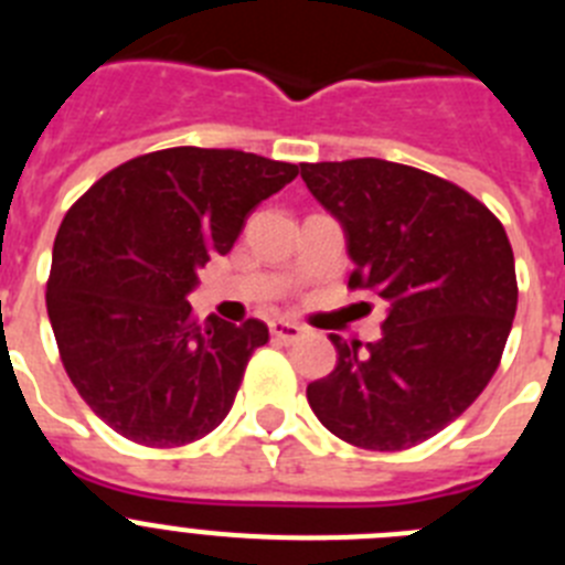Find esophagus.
Listing matches in <instances>:
<instances>
[{"instance_id": "34e87169", "label": "esophagus", "mask_w": 565, "mask_h": 565, "mask_svg": "<svg viewBox=\"0 0 565 565\" xmlns=\"http://www.w3.org/2000/svg\"><path fill=\"white\" fill-rule=\"evenodd\" d=\"M306 333V328L291 322V319H271V337L279 342H297Z\"/></svg>"}]
</instances>
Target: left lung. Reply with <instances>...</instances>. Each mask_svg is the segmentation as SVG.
I'll return each mask as SVG.
<instances>
[{"label":"left lung","instance_id":"left-lung-1","mask_svg":"<svg viewBox=\"0 0 565 565\" xmlns=\"http://www.w3.org/2000/svg\"><path fill=\"white\" fill-rule=\"evenodd\" d=\"M339 221L351 288L387 302L382 339L337 344V367L308 384L333 436L362 450H407L456 422L501 362L518 308L501 221L456 183L404 163H299Z\"/></svg>","mask_w":565,"mask_h":565}]
</instances>
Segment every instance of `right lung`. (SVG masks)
<instances>
[{
    "label": "right lung",
    "instance_id": "obj_1",
    "mask_svg": "<svg viewBox=\"0 0 565 565\" xmlns=\"http://www.w3.org/2000/svg\"><path fill=\"white\" fill-rule=\"evenodd\" d=\"M297 172L239 149H161L104 174L64 214L47 317L70 382L118 436L181 447L228 416L268 328L198 322L186 297Z\"/></svg>",
    "mask_w": 565,
    "mask_h": 565
}]
</instances>
